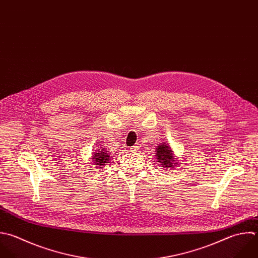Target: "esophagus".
<instances>
[{"label": "esophagus", "mask_w": 258, "mask_h": 258, "mask_svg": "<svg viewBox=\"0 0 258 258\" xmlns=\"http://www.w3.org/2000/svg\"><path fill=\"white\" fill-rule=\"evenodd\" d=\"M130 151L132 152V153H136V154H138V153H140V147L139 146H134V147H132L131 149H130Z\"/></svg>", "instance_id": "1"}]
</instances>
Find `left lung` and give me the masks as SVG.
Returning <instances> with one entry per match:
<instances>
[{
	"label": "left lung",
	"instance_id": "8db88e82",
	"mask_svg": "<svg viewBox=\"0 0 258 258\" xmlns=\"http://www.w3.org/2000/svg\"><path fill=\"white\" fill-rule=\"evenodd\" d=\"M155 156H156L157 161L160 163L161 167L164 170L169 171V170L177 167V165H178L177 158L168 143L159 144V146H157Z\"/></svg>",
	"mask_w": 258,
	"mask_h": 258
}]
</instances>
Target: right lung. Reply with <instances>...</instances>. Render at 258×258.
Masks as SVG:
<instances>
[{
	"label": "right lung",
	"mask_w": 258,
	"mask_h": 258,
	"mask_svg": "<svg viewBox=\"0 0 258 258\" xmlns=\"http://www.w3.org/2000/svg\"><path fill=\"white\" fill-rule=\"evenodd\" d=\"M110 158H111L110 154L102 147V148L96 149L94 154L91 155V162L94 168L100 169L109 162Z\"/></svg>",
	"instance_id": "1"
}]
</instances>
